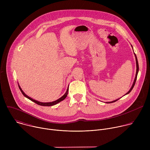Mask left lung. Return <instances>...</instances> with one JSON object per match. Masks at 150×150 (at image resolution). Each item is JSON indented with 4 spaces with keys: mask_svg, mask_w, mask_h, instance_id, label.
<instances>
[{
    "mask_svg": "<svg viewBox=\"0 0 150 150\" xmlns=\"http://www.w3.org/2000/svg\"><path fill=\"white\" fill-rule=\"evenodd\" d=\"M132 47V46H131ZM134 54H135V53H134ZM135 59H136V64H137V72H136V75H135V79H134V83H133V84H132V87L131 88V89L129 90V91H128L125 95H126V94H129L131 91H132V90L133 89V88H134V85H135V82H136V80H137V75H138V71H139V66H138V60H137V56H136V54H135ZM119 98H118V99H117V100H114V101H111V102H107L106 103H114V102H115V101H117L118 100H119Z\"/></svg>",
    "mask_w": 150,
    "mask_h": 150,
    "instance_id": "obj_1",
    "label": "left lung"
}]
</instances>
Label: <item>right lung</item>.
<instances>
[{"label":"right lung","instance_id":"obj_1","mask_svg":"<svg viewBox=\"0 0 150 150\" xmlns=\"http://www.w3.org/2000/svg\"><path fill=\"white\" fill-rule=\"evenodd\" d=\"M18 87H19V90H21V93H22V94H23L25 97H27V98H28V99L30 100L31 101L34 102L35 103L38 104V105H42V106H52V105H55V104L59 103V102L62 101V100H63L64 99H65V98L67 97V95H68V90H69V87H68V89H67V92L65 93V94H64L62 97H60V98L57 99V100H56V101H52V102H49V103H42V102L38 101H37V100H34V99L31 98V97H30L29 96H28L27 95H26V94L24 93V92L23 91V90L21 89V87L19 86V85H18Z\"/></svg>","mask_w":150,"mask_h":150}]
</instances>
